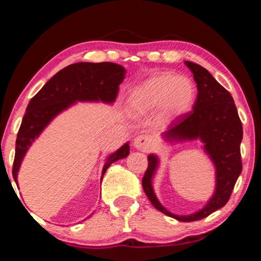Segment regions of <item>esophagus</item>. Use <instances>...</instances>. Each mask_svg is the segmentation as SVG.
<instances>
[{
  "label": "esophagus",
  "instance_id": "obj_1",
  "mask_svg": "<svg viewBox=\"0 0 261 261\" xmlns=\"http://www.w3.org/2000/svg\"><path fill=\"white\" fill-rule=\"evenodd\" d=\"M134 146L141 152H147L152 146V139L147 135L137 136L134 140Z\"/></svg>",
  "mask_w": 261,
  "mask_h": 261
}]
</instances>
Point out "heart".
Here are the masks:
<instances>
[{
    "mask_svg": "<svg viewBox=\"0 0 261 261\" xmlns=\"http://www.w3.org/2000/svg\"><path fill=\"white\" fill-rule=\"evenodd\" d=\"M194 98L192 83L171 72H161L149 77L134 88L130 105L137 113H146L165 103L171 113H184Z\"/></svg>",
    "mask_w": 261,
    "mask_h": 261,
    "instance_id": "1",
    "label": "heart"
}]
</instances>
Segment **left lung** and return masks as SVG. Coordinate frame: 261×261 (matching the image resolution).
<instances>
[{"instance_id":"8db88e82","label":"left lung","mask_w":261,"mask_h":261,"mask_svg":"<svg viewBox=\"0 0 261 261\" xmlns=\"http://www.w3.org/2000/svg\"><path fill=\"white\" fill-rule=\"evenodd\" d=\"M197 83L198 94L191 112L171 122L162 136L169 141L200 139L205 144L216 168V188L213 197L204 208L191 215H176L167 211L154 193L152 177L158 167L154 154L147 156L148 167L143 177V189L158 211L183 222L207 218L227 204L242 173L241 141L243 126L231 94L201 65L185 61Z\"/></svg>"}]
</instances>
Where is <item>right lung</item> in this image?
I'll list each match as a JSON object with an SVG mask.
<instances>
[{"label":"right lung","mask_w":261,"mask_h":261,"mask_svg":"<svg viewBox=\"0 0 261 261\" xmlns=\"http://www.w3.org/2000/svg\"><path fill=\"white\" fill-rule=\"evenodd\" d=\"M124 73L125 69L122 65L110 62H81L62 69L45 84V86L29 102L17 135L12 167V176L16 184H18L17 173L26 151L53 118L76 101L114 102L117 96L118 86L124 79ZM129 152V143H126L113 153L105 163L102 177L112 163L126 158Z\"/></svg>","instance_id":"add662e5"}]
</instances>
